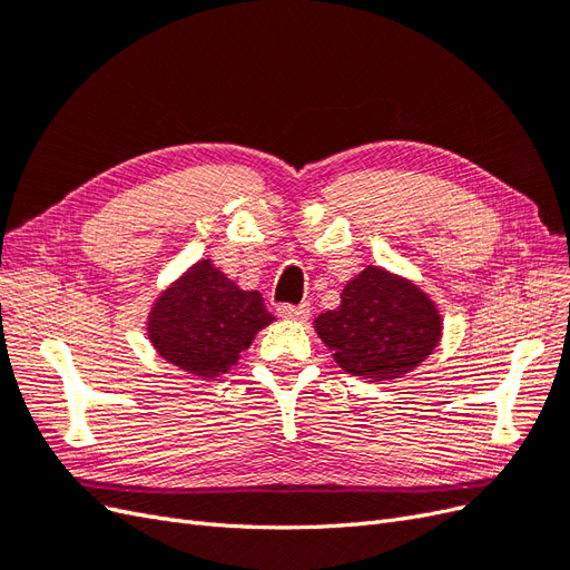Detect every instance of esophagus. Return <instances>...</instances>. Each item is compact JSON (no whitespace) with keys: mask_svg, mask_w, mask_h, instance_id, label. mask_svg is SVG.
Wrapping results in <instances>:
<instances>
[{"mask_svg":"<svg viewBox=\"0 0 570 570\" xmlns=\"http://www.w3.org/2000/svg\"><path fill=\"white\" fill-rule=\"evenodd\" d=\"M275 312H278L281 318L304 321V318H308V314H312V308H308V304H299V306H295V304H281L278 308H275Z\"/></svg>","mask_w":570,"mask_h":570,"instance_id":"obj_1","label":"esophagus"}]
</instances>
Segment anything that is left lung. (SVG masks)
I'll use <instances>...</instances> for the list:
<instances>
[{
  "label": "left lung",
  "mask_w": 570,
  "mask_h": 570,
  "mask_svg": "<svg viewBox=\"0 0 570 570\" xmlns=\"http://www.w3.org/2000/svg\"><path fill=\"white\" fill-rule=\"evenodd\" d=\"M340 306L314 325L335 364L366 381H394L421 366L442 337L435 302L402 275L366 266L344 285Z\"/></svg>",
  "instance_id": "8db88e82"
}]
</instances>
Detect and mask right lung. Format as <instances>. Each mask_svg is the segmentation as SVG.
<instances>
[{"label": "right lung", "mask_w": 570, "mask_h": 570, "mask_svg": "<svg viewBox=\"0 0 570 570\" xmlns=\"http://www.w3.org/2000/svg\"><path fill=\"white\" fill-rule=\"evenodd\" d=\"M273 321L256 289L237 287L212 258H202L154 302L147 335L168 364L214 381Z\"/></svg>", "instance_id": "obj_1"}]
</instances>
